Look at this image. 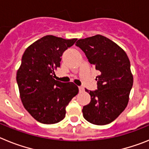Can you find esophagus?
Here are the masks:
<instances>
[{
  "label": "esophagus",
  "mask_w": 149,
  "mask_h": 149,
  "mask_svg": "<svg viewBox=\"0 0 149 149\" xmlns=\"http://www.w3.org/2000/svg\"><path fill=\"white\" fill-rule=\"evenodd\" d=\"M79 92H80V93H83V92H84V88L83 87V86H79Z\"/></svg>",
  "instance_id": "obj_1"
}]
</instances>
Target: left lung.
<instances>
[{
	"label": "left lung",
	"mask_w": 149,
	"mask_h": 149,
	"mask_svg": "<svg viewBox=\"0 0 149 149\" xmlns=\"http://www.w3.org/2000/svg\"><path fill=\"white\" fill-rule=\"evenodd\" d=\"M75 45L84 51L98 73V89H85L91 101L83 107V116L94 125H107L122 113L128 103L134 81L130 60L123 49L104 36L78 39Z\"/></svg>",
	"instance_id": "8db88e82"
}]
</instances>
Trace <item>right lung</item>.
Listing matches in <instances>:
<instances>
[{"label":"right lung","instance_id":"right-lung-1","mask_svg":"<svg viewBox=\"0 0 149 149\" xmlns=\"http://www.w3.org/2000/svg\"><path fill=\"white\" fill-rule=\"evenodd\" d=\"M76 40L45 36L30 45L22 56L16 74L21 99L29 113L41 123L51 125L63 120L65 107L78 93L74 83L54 78L63 52Z\"/></svg>","mask_w":149,"mask_h":149}]
</instances>
